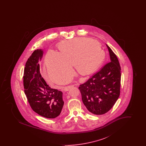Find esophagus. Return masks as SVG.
<instances>
[{
    "label": "esophagus",
    "mask_w": 146,
    "mask_h": 146,
    "mask_svg": "<svg viewBox=\"0 0 146 146\" xmlns=\"http://www.w3.org/2000/svg\"><path fill=\"white\" fill-rule=\"evenodd\" d=\"M73 87V86H65V87H64V91H69L70 89L71 88H72Z\"/></svg>",
    "instance_id": "34e87169"
}]
</instances>
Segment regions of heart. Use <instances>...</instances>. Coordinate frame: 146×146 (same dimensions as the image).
Returning <instances> with one entry per match:
<instances>
[{"instance_id": "1", "label": "heart", "mask_w": 146, "mask_h": 146, "mask_svg": "<svg viewBox=\"0 0 146 146\" xmlns=\"http://www.w3.org/2000/svg\"><path fill=\"white\" fill-rule=\"evenodd\" d=\"M60 52L50 50L45 57V63L50 79L60 83L71 76L72 66L80 74H90L104 61L105 53L99 42L88 38H76L64 40L58 46ZM70 78L62 81L66 83Z\"/></svg>"}]
</instances>
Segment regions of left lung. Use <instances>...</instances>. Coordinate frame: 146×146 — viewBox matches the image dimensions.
<instances>
[{
	"label": "left lung",
	"instance_id": "1",
	"mask_svg": "<svg viewBox=\"0 0 146 146\" xmlns=\"http://www.w3.org/2000/svg\"><path fill=\"white\" fill-rule=\"evenodd\" d=\"M106 46L110 62L79 87L84 104L89 111L96 115H102L109 111L115 104L120 92L119 62L111 49Z\"/></svg>",
	"mask_w": 146,
	"mask_h": 146
}]
</instances>
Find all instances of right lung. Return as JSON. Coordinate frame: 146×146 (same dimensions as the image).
Listing matches in <instances>:
<instances>
[{"label": "right lung", "instance_id": "right-lung-1", "mask_svg": "<svg viewBox=\"0 0 146 146\" xmlns=\"http://www.w3.org/2000/svg\"><path fill=\"white\" fill-rule=\"evenodd\" d=\"M43 55L42 49L34 51L26 63L23 86L28 103L33 111L45 118H55L64 104L62 92L49 87L40 72L39 60Z\"/></svg>", "mask_w": 146, "mask_h": 146}]
</instances>
